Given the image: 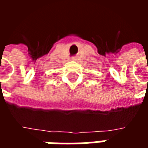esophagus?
<instances>
[{"mask_svg": "<svg viewBox=\"0 0 148 148\" xmlns=\"http://www.w3.org/2000/svg\"><path fill=\"white\" fill-rule=\"evenodd\" d=\"M72 59H73V60H77V57H76V56H74V57H72Z\"/></svg>", "mask_w": 148, "mask_h": 148, "instance_id": "obj_1", "label": "esophagus"}]
</instances>
